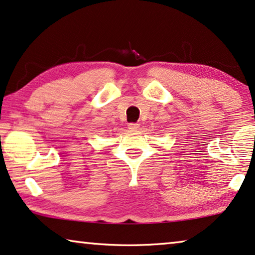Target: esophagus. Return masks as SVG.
Wrapping results in <instances>:
<instances>
[{"label":"esophagus","instance_id":"obj_1","mask_svg":"<svg viewBox=\"0 0 255 255\" xmlns=\"http://www.w3.org/2000/svg\"><path fill=\"white\" fill-rule=\"evenodd\" d=\"M128 128H129V130H131V131H136V130H137V129L139 128V124L131 123V124H129V125H128Z\"/></svg>","mask_w":255,"mask_h":255}]
</instances>
